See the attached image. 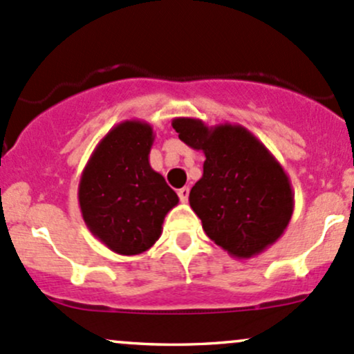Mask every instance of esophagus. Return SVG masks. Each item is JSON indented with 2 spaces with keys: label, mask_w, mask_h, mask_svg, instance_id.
I'll list each match as a JSON object with an SVG mask.
<instances>
[{
  "label": "esophagus",
  "mask_w": 354,
  "mask_h": 354,
  "mask_svg": "<svg viewBox=\"0 0 354 354\" xmlns=\"http://www.w3.org/2000/svg\"><path fill=\"white\" fill-rule=\"evenodd\" d=\"M178 198H180L182 203H187V199H189V187L178 189Z\"/></svg>",
  "instance_id": "1"
}]
</instances>
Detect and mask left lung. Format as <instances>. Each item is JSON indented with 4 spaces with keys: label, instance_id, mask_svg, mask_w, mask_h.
Here are the masks:
<instances>
[{
    "label": "left lung",
    "instance_id": "left-lung-1",
    "mask_svg": "<svg viewBox=\"0 0 354 354\" xmlns=\"http://www.w3.org/2000/svg\"><path fill=\"white\" fill-rule=\"evenodd\" d=\"M172 127L206 156L189 194L206 235L235 259L264 252L285 233L295 207L281 163L240 124L207 127L201 119L176 118Z\"/></svg>",
    "mask_w": 354,
    "mask_h": 354
}]
</instances>
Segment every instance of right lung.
Returning <instances> with one entry per match:
<instances>
[{
  "mask_svg": "<svg viewBox=\"0 0 354 354\" xmlns=\"http://www.w3.org/2000/svg\"><path fill=\"white\" fill-rule=\"evenodd\" d=\"M153 140L148 122L118 124L97 145L80 178L83 221L121 256H138L153 247L167 213L178 204L176 192L150 165Z\"/></svg>",
  "mask_w": 354,
  "mask_h": 354,
  "instance_id": "1",
  "label": "right lung"
}]
</instances>
